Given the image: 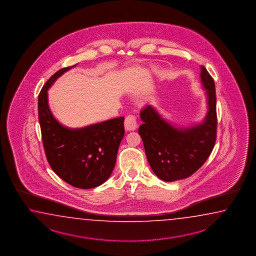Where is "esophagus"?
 Masks as SVG:
<instances>
[{
  "label": "esophagus",
  "instance_id": "esophagus-1",
  "mask_svg": "<svg viewBox=\"0 0 256 256\" xmlns=\"http://www.w3.org/2000/svg\"><path fill=\"white\" fill-rule=\"evenodd\" d=\"M124 127L126 130H134L137 127L136 117L134 115H128L124 120Z\"/></svg>",
  "mask_w": 256,
  "mask_h": 256
}]
</instances>
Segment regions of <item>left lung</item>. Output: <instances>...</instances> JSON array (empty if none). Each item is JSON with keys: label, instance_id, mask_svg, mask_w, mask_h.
I'll list each match as a JSON object with an SVG mask.
<instances>
[{"label": "left lung", "instance_id": "obj_1", "mask_svg": "<svg viewBox=\"0 0 256 256\" xmlns=\"http://www.w3.org/2000/svg\"><path fill=\"white\" fill-rule=\"evenodd\" d=\"M202 87L206 90L207 114L200 122L176 127L164 119L152 105L140 112L142 124L138 132L144 142L147 160L160 180H184L202 166L216 141L217 114L215 83L207 70L200 66Z\"/></svg>", "mask_w": 256, "mask_h": 256}]
</instances>
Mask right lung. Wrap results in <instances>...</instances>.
Instances as JSON below:
<instances>
[{
	"instance_id": "1",
	"label": "right lung",
	"mask_w": 256,
	"mask_h": 256,
	"mask_svg": "<svg viewBox=\"0 0 256 256\" xmlns=\"http://www.w3.org/2000/svg\"><path fill=\"white\" fill-rule=\"evenodd\" d=\"M75 66L56 72L44 85L38 96L39 124L51 168L68 184L88 190L104 184L114 168L124 136V117L76 129L62 126L54 118L49 108L48 90Z\"/></svg>"
}]
</instances>
